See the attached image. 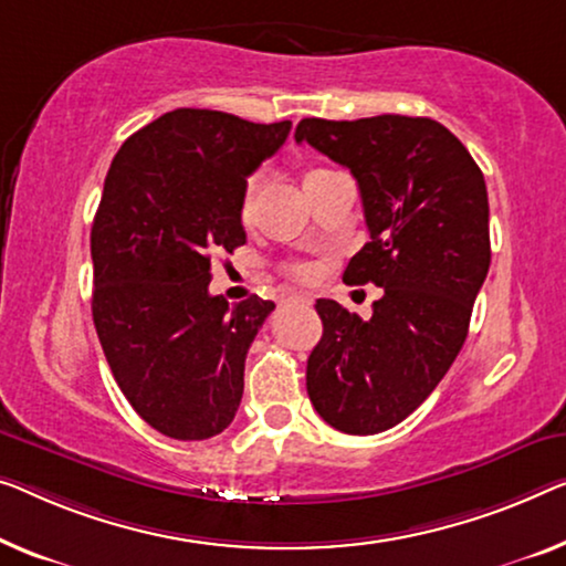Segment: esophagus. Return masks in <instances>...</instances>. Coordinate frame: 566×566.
Segmentation results:
<instances>
[{"label": "esophagus", "mask_w": 566, "mask_h": 566, "mask_svg": "<svg viewBox=\"0 0 566 566\" xmlns=\"http://www.w3.org/2000/svg\"><path fill=\"white\" fill-rule=\"evenodd\" d=\"M297 302H310V297H305V294H290V297H284V305H297Z\"/></svg>", "instance_id": "34e87169"}]
</instances>
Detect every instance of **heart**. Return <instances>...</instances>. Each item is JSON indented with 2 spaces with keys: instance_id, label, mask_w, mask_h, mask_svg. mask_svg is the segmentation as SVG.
Wrapping results in <instances>:
<instances>
[{
  "instance_id": "heart-1",
  "label": "heart",
  "mask_w": 566,
  "mask_h": 566,
  "mask_svg": "<svg viewBox=\"0 0 566 566\" xmlns=\"http://www.w3.org/2000/svg\"><path fill=\"white\" fill-rule=\"evenodd\" d=\"M261 185H264V170L251 172V175L247 177V180H243L241 202H239V210H241L243 221H251V218H254V213H256V200H259ZM292 274L297 276V280H310L312 269H310L307 264H294V266H292Z\"/></svg>"
}]
</instances>
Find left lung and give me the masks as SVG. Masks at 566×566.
<instances>
[{"mask_svg": "<svg viewBox=\"0 0 566 566\" xmlns=\"http://www.w3.org/2000/svg\"><path fill=\"white\" fill-rule=\"evenodd\" d=\"M294 139L356 177L370 241L343 282L384 286L368 319L317 300L323 337L307 358L310 401L345 434L386 432L437 389L468 337L491 266L483 172L427 116L302 119Z\"/></svg>", "mask_w": 566, "mask_h": 566, "instance_id": "1", "label": "left lung"}]
</instances>
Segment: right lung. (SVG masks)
<instances>
[{"mask_svg": "<svg viewBox=\"0 0 566 566\" xmlns=\"http://www.w3.org/2000/svg\"><path fill=\"white\" fill-rule=\"evenodd\" d=\"M292 122L175 108L132 134L108 167L94 229V325L126 401L172 440L231 424L243 364L272 300L210 294V259L247 243L243 180Z\"/></svg>", "mask_w": 566, "mask_h": 566, "instance_id": "add662e5", "label": "right lung"}]
</instances>
